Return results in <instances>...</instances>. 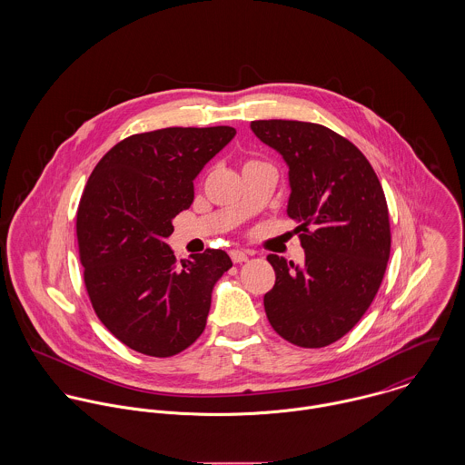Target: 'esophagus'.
<instances>
[{
  "instance_id": "1",
  "label": "esophagus",
  "mask_w": 465,
  "mask_h": 465,
  "mask_svg": "<svg viewBox=\"0 0 465 465\" xmlns=\"http://www.w3.org/2000/svg\"><path fill=\"white\" fill-rule=\"evenodd\" d=\"M231 260H232V263H243L249 260V256L243 251H231Z\"/></svg>"
}]
</instances>
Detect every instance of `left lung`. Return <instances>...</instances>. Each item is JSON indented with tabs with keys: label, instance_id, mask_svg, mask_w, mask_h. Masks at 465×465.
Returning <instances> with one entry per match:
<instances>
[{
	"label": "left lung",
	"instance_id": "obj_1",
	"mask_svg": "<svg viewBox=\"0 0 465 465\" xmlns=\"http://www.w3.org/2000/svg\"><path fill=\"white\" fill-rule=\"evenodd\" d=\"M252 133L288 166L286 213L299 223L304 265L266 260L275 284L265 293L270 326L299 347H326L369 310L391 256L383 188L367 157L317 124L258 120Z\"/></svg>",
	"mask_w": 465,
	"mask_h": 465
}]
</instances>
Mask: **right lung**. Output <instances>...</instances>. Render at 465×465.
Wrapping results in <instances>:
<instances>
[{
	"mask_svg": "<svg viewBox=\"0 0 465 465\" xmlns=\"http://www.w3.org/2000/svg\"><path fill=\"white\" fill-rule=\"evenodd\" d=\"M232 127L134 134L93 170L76 213L84 281L102 324L137 352L166 358L199 338L216 281L232 266L207 249L177 263L166 243L202 168Z\"/></svg>",
	"mask_w": 465,
	"mask_h": 465,
	"instance_id": "obj_1",
	"label": "right lung"
}]
</instances>
